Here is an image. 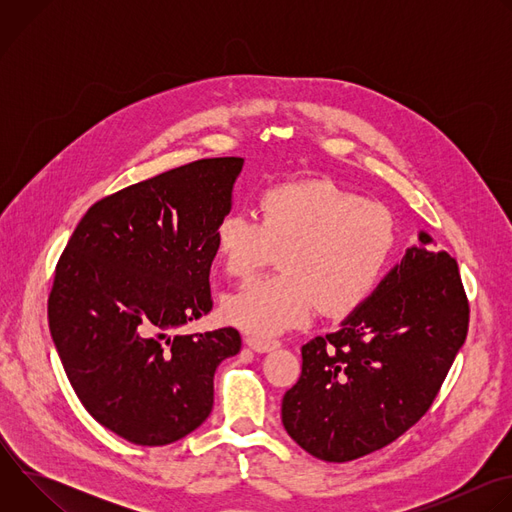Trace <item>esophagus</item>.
I'll return each instance as SVG.
<instances>
[{
    "mask_svg": "<svg viewBox=\"0 0 512 512\" xmlns=\"http://www.w3.org/2000/svg\"><path fill=\"white\" fill-rule=\"evenodd\" d=\"M245 344H247L251 350L259 352V354L271 352V350H275V348L279 346L277 340H261V338H253V336H247V338H245Z\"/></svg>",
    "mask_w": 512,
    "mask_h": 512,
    "instance_id": "34e87169",
    "label": "esophagus"
}]
</instances>
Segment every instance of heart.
Segmentation results:
<instances>
[{
	"label": "heart",
	"mask_w": 512,
	"mask_h": 512,
	"mask_svg": "<svg viewBox=\"0 0 512 512\" xmlns=\"http://www.w3.org/2000/svg\"><path fill=\"white\" fill-rule=\"evenodd\" d=\"M259 221L231 212L214 227V251L237 279L277 253L281 273L253 279L223 302V316L253 338L306 324L318 304L346 314L371 296L395 249V221L377 202L328 180L279 184L257 200Z\"/></svg>",
	"instance_id": "b5f03b06"
}]
</instances>
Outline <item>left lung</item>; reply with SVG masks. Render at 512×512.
I'll return each mask as SVG.
<instances>
[{
	"label": "left lung",
	"instance_id": "1",
	"mask_svg": "<svg viewBox=\"0 0 512 512\" xmlns=\"http://www.w3.org/2000/svg\"><path fill=\"white\" fill-rule=\"evenodd\" d=\"M429 233L336 332L302 346V377L281 401L291 440L324 462L385 448L433 403L468 332L458 263Z\"/></svg>",
	"mask_w": 512,
	"mask_h": 512
}]
</instances>
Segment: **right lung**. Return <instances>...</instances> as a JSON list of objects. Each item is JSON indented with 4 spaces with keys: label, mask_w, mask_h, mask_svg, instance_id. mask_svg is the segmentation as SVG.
Instances as JSON below:
<instances>
[{
    "label": "right lung",
    "mask_w": 512,
    "mask_h": 512,
    "mask_svg": "<svg viewBox=\"0 0 512 512\" xmlns=\"http://www.w3.org/2000/svg\"><path fill=\"white\" fill-rule=\"evenodd\" d=\"M243 158L198 160L93 204L54 275L48 324L85 409L135 446H168L212 411L235 328L180 332L212 310L214 227Z\"/></svg>",
    "instance_id": "obj_1"
}]
</instances>
